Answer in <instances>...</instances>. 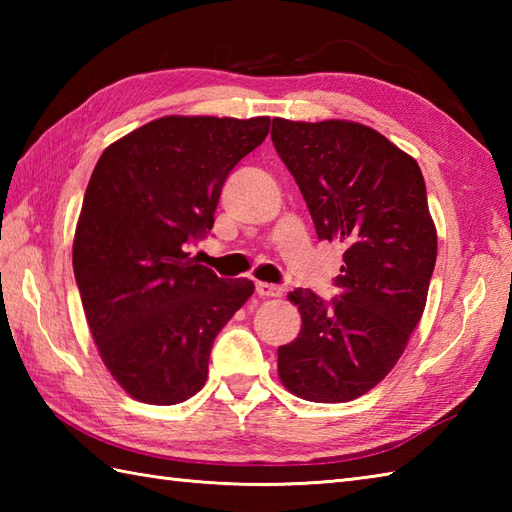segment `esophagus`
<instances>
[{
	"mask_svg": "<svg viewBox=\"0 0 512 512\" xmlns=\"http://www.w3.org/2000/svg\"><path fill=\"white\" fill-rule=\"evenodd\" d=\"M257 295L259 297H264V299H275V297H281V290L279 286H275V284H266V281H257Z\"/></svg>",
	"mask_w": 512,
	"mask_h": 512,
	"instance_id": "esophagus-1",
	"label": "esophagus"
}]
</instances>
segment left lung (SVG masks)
<instances>
[{
  "label": "left lung",
  "instance_id": "1",
  "mask_svg": "<svg viewBox=\"0 0 512 512\" xmlns=\"http://www.w3.org/2000/svg\"><path fill=\"white\" fill-rule=\"evenodd\" d=\"M270 136L319 239L345 246L339 299L325 306L308 288L288 295L301 332L277 350V372L303 400H354L394 369L427 303L438 233L422 171L354 121L273 118Z\"/></svg>",
  "mask_w": 512,
  "mask_h": 512
}]
</instances>
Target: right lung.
Segmentation results:
<instances>
[{
	"mask_svg": "<svg viewBox=\"0 0 512 512\" xmlns=\"http://www.w3.org/2000/svg\"><path fill=\"white\" fill-rule=\"evenodd\" d=\"M268 116H162L103 151L72 266L101 361L129 396L176 405L206 383L217 332L253 295L187 253L213 228L222 184L264 143Z\"/></svg>",
	"mask_w": 512,
	"mask_h": 512,
	"instance_id": "1",
	"label": "right lung"
}]
</instances>
